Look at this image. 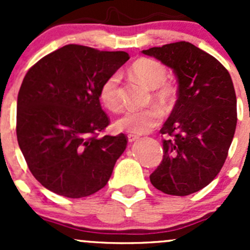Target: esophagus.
I'll return each mask as SVG.
<instances>
[{
    "label": "esophagus",
    "mask_w": 250,
    "mask_h": 250,
    "mask_svg": "<svg viewBox=\"0 0 250 250\" xmlns=\"http://www.w3.org/2000/svg\"><path fill=\"white\" fill-rule=\"evenodd\" d=\"M138 139H139V137H138V135L128 134V141H129V143H134V141H137Z\"/></svg>",
    "instance_id": "obj_1"
}]
</instances>
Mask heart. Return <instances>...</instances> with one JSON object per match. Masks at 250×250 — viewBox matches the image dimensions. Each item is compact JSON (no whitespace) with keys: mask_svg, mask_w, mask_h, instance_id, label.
<instances>
[{"mask_svg":"<svg viewBox=\"0 0 250 250\" xmlns=\"http://www.w3.org/2000/svg\"><path fill=\"white\" fill-rule=\"evenodd\" d=\"M129 74L144 85L152 89V95L157 102L168 106L174 102L176 94L175 87L167 82V70L158 60L140 58L129 67ZM120 75L112 74L103 82L99 97L103 104L111 111H118L122 106L118 93ZM162 111L156 106L140 110H129L117 121L116 125L120 130L132 134H145L160 125Z\"/></svg>","mask_w":250,"mask_h":250,"instance_id":"obj_1","label":"heart"}]
</instances>
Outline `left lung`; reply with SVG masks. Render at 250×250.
<instances>
[{
	"mask_svg": "<svg viewBox=\"0 0 250 250\" xmlns=\"http://www.w3.org/2000/svg\"><path fill=\"white\" fill-rule=\"evenodd\" d=\"M173 69L178 100L161 128L163 160L150 175L157 190L188 196L206 188L223 168L237 125L230 74L220 62L190 42L143 50Z\"/></svg>",
	"mask_w": 250,
	"mask_h": 250,
	"instance_id": "1",
	"label": "left lung"
}]
</instances>
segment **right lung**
<instances>
[{"mask_svg": "<svg viewBox=\"0 0 250 250\" xmlns=\"http://www.w3.org/2000/svg\"><path fill=\"white\" fill-rule=\"evenodd\" d=\"M129 55L67 44L27 71L17 103V138L30 172L69 198L90 196L109 181L127 146L123 133L103 135L110 118L99 90Z\"/></svg>", "mask_w": 250, "mask_h": 250, "instance_id": "add662e5", "label": "right lung"}]
</instances>
